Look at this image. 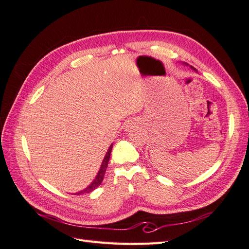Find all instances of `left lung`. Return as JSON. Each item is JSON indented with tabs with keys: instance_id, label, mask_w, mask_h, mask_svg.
I'll return each instance as SVG.
<instances>
[{
	"instance_id": "1",
	"label": "left lung",
	"mask_w": 249,
	"mask_h": 249,
	"mask_svg": "<svg viewBox=\"0 0 249 249\" xmlns=\"http://www.w3.org/2000/svg\"><path fill=\"white\" fill-rule=\"evenodd\" d=\"M191 67H192V66H191ZM192 69H193V70H195V69H194V67H192Z\"/></svg>"
}]
</instances>
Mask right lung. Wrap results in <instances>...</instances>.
<instances>
[{
    "label": "right lung",
    "mask_w": 249,
    "mask_h": 249,
    "mask_svg": "<svg viewBox=\"0 0 249 249\" xmlns=\"http://www.w3.org/2000/svg\"><path fill=\"white\" fill-rule=\"evenodd\" d=\"M112 146H113V144H111V145H110V147L108 148V152H107L106 156H105L104 160H103V163H102V165H101V169H100V171H99V172H97V176H96V178H94L93 182H92L91 184H90V185H89V186L86 188V189H84V190H82V191H80V192L76 193L77 195H79V194H84V193H89V192H91V191H93L94 189H96V188L99 187V186L102 184L103 179H104L105 172H106V170H107V167H108V163H109V159H110V155H111Z\"/></svg>",
    "instance_id": "add662e5"
}]
</instances>
